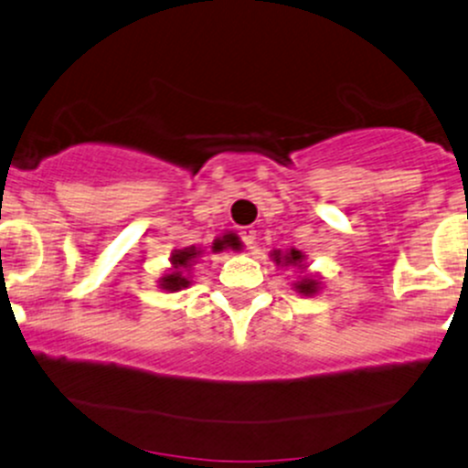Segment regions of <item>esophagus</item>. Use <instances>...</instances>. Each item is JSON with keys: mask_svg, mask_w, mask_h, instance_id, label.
Listing matches in <instances>:
<instances>
[{"mask_svg": "<svg viewBox=\"0 0 468 468\" xmlns=\"http://www.w3.org/2000/svg\"><path fill=\"white\" fill-rule=\"evenodd\" d=\"M239 234H240V240H243L248 248H251V245L256 243V229L254 228H243Z\"/></svg>", "mask_w": 468, "mask_h": 468, "instance_id": "34e87169", "label": "esophagus"}]
</instances>
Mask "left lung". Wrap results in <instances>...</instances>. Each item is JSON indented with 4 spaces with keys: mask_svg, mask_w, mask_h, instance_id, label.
<instances>
[{
    "mask_svg": "<svg viewBox=\"0 0 468 468\" xmlns=\"http://www.w3.org/2000/svg\"><path fill=\"white\" fill-rule=\"evenodd\" d=\"M271 256H274L276 262H282V265H293V267H303V261H304L303 251H298V250H290L285 256H282L281 251H274ZM293 287H296V292L303 293V296H314V293L320 290V282H318V278H314V276H303L301 281L293 282Z\"/></svg>",
    "mask_w": 468,
    "mask_h": 468,
    "instance_id": "obj_1",
    "label": "left lung"
}]
</instances>
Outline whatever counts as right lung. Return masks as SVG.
<instances>
[{
    "instance_id": "add662e5",
    "label": "right lung",
    "mask_w": 468,
    "mask_h": 468,
    "mask_svg": "<svg viewBox=\"0 0 468 468\" xmlns=\"http://www.w3.org/2000/svg\"><path fill=\"white\" fill-rule=\"evenodd\" d=\"M220 250V248H217ZM203 254V250L198 248H186V250H176L175 254H172V270L167 271L159 278V287L165 292H178L183 290V287L190 285V278H187V271L192 270L194 262L198 261V256Z\"/></svg>"
}]
</instances>
